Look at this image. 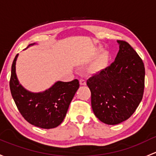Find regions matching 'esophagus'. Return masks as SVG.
Returning a JSON list of instances; mask_svg holds the SVG:
<instances>
[{"label":"esophagus","instance_id":"34e87169","mask_svg":"<svg viewBox=\"0 0 156 156\" xmlns=\"http://www.w3.org/2000/svg\"><path fill=\"white\" fill-rule=\"evenodd\" d=\"M79 81H80V84H81V85H86L87 84L86 81H85V80L81 79Z\"/></svg>","mask_w":156,"mask_h":156}]
</instances>
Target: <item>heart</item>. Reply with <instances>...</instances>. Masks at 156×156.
Segmentation results:
<instances>
[{"label":"heart","instance_id":"obj_1","mask_svg":"<svg viewBox=\"0 0 156 156\" xmlns=\"http://www.w3.org/2000/svg\"><path fill=\"white\" fill-rule=\"evenodd\" d=\"M99 51H100V49ZM108 58H109V56H108V52H104V53L101 55V57H99V60H98V62L96 63V66H95L96 69L99 70L101 69L104 68V67L106 66V64H107L108 61Z\"/></svg>","mask_w":156,"mask_h":156}]
</instances>
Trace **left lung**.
Instances as JSON below:
<instances>
[{"label":"left lung","instance_id":"left-lung-1","mask_svg":"<svg viewBox=\"0 0 156 156\" xmlns=\"http://www.w3.org/2000/svg\"><path fill=\"white\" fill-rule=\"evenodd\" d=\"M119 44L115 60L87 81L96 117L108 125L129 119L141 101L145 68L141 58L125 41Z\"/></svg>","mask_w":156,"mask_h":156}]
</instances>
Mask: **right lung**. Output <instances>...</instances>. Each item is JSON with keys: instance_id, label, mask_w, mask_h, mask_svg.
I'll return each mask as SVG.
<instances>
[{"instance_id": "obj_1", "label": "right lung", "mask_w": 156, "mask_h": 156, "mask_svg": "<svg viewBox=\"0 0 156 156\" xmlns=\"http://www.w3.org/2000/svg\"><path fill=\"white\" fill-rule=\"evenodd\" d=\"M35 45L30 44L27 46ZM17 55L12 62L9 87L15 103L22 117L32 125L42 129H53L63 121L69 106L79 88V81H57L48 90L33 93L19 83L16 73Z\"/></svg>"}]
</instances>
